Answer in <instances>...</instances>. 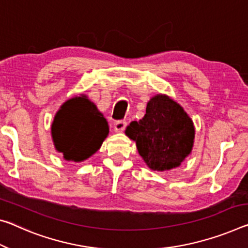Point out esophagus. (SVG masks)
I'll use <instances>...</instances> for the list:
<instances>
[{"instance_id":"1","label":"esophagus","mask_w":248,"mask_h":248,"mask_svg":"<svg viewBox=\"0 0 248 248\" xmlns=\"http://www.w3.org/2000/svg\"><path fill=\"white\" fill-rule=\"evenodd\" d=\"M125 127H127V121L125 120H118L115 123V125H113V128H115V131L117 132H123Z\"/></svg>"}]
</instances>
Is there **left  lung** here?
<instances>
[{"mask_svg":"<svg viewBox=\"0 0 248 248\" xmlns=\"http://www.w3.org/2000/svg\"><path fill=\"white\" fill-rule=\"evenodd\" d=\"M194 133L186 112L164 95L151 98L142 119L132 121L125 129L147 166L156 171L179 167L190 155Z\"/></svg>","mask_w":248,"mask_h":248,"instance_id":"left-lung-1","label":"left lung"}]
</instances>
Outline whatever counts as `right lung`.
Segmentation results:
<instances>
[{"label":"right lung","mask_w":248,"mask_h":248,"mask_svg":"<svg viewBox=\"0 0 248 248\" xmlns=\"http://www.w3.org/2000/svg\"><path fill=\"white\" fill-rule=\"evenodd\" d=\"M108 132L107 120L85 96L66 101L52 124L55 147L66 160L75 162L98 151Z\"/></svg>","instance_id":"add662e5"}]
</instances>
